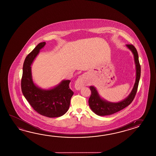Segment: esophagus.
<instances>
[{
    "mask_svg": "<svg viewBox=\"0 0 156 156\" xmlns=\"http://www.w3.org/2000/svg\"><path fill=\"white\" fill-rule=\"evenodd\" d=\"M86 83V78L84 75H81L78 77V78L75 83V88L77 90H80L82 87L84 86V84Z\"/></svg>",
    "mask_w": 156,
    "mask_h": 156,
    "instance_id": "esophagus-1",
    "label": "esophagus"
}]
</instances>
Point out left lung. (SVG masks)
<instances>
[{
  "mask_svg": "<svg viewBox=\"0 0 156 156\" xmlns=\"http://www.w3.org/2000/svg\"><path fill=\"white\" fill-rule=\"evenodd\" d=\"M126 46L132 51L134 57L136 74L134 86L128 97L118 103H111L102 100L99 96L96 88L93 86L90 87L91 94L88 100V104L91 110L99 116L110 115L120 111L129 106L134 99L140 77V65L139 62L138 54L134 46L132 44H127Z\"/></svg>",
  "mask_w": 156,
  "mask_h": 156,
  "instance_id": "obj_1",
  "label": "left lung"
}]
</instances>
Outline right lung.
<instances>
[{"mask_svg":"<svg viewBox=\"0 0 156 156\" xmlns=\"http://www.w3.org/2000/svg\"><path fill=\"white\" fill-rule=\"evenodd\" d=\"M45 44V42L38 44L24 60L21 89L24 97L35 111L48 118H56L65 114L68 110L74 92L70 88L69 80H63L50 90H43L34 84L32 80L31 66Z\"/></svg>","mask_w":156,"mask_h":156,"instance_id":"1","label":"right lung"}]
</instances>
